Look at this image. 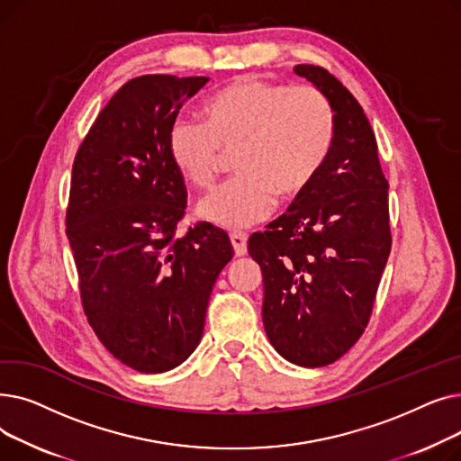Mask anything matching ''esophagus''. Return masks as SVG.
<instances>
[{
    "instance_id": "34e87169",
    "label": "esophagus",
    "mask_w": 461,
    "mask_h": 461,
    "mask_svg": "<svg viewBox=\"0 0 461 461\" xmlns=\"http://www.w3.org/2000/svg\"><path fill=\"white\" fill-rule=\"evenodd\" d=\"M230 239H231V245H233V250H235V256H245L247 254V240H249V237L245 235V233H240V231H233L231 235H230Z\"/></svg>"
}]
</instances>
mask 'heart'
Wrapping results in <instances>:
<instances>
[{"label": "heart", "instance_id": "obj_1", "mask_svg": "<svg viewBox=\"0 0 461 461\" xmlns=\"http://www.w3.org/2000/svg\"><path fill=\"white\" fill-rule=\"evenodd\" d=\"M205 123L174 121L167 153L185 181L211 188L224 153H233L239 174L200 205L205 221L243 230L267 218L282 200H294L327 162L336 121L327 96L316 87H292L239 78L203 106Z\"/></svg>", "mask_w": 461, "mask_h": 461}]
</instances>
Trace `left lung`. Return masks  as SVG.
<instances>
[{"mask_svg": "<svg viewBox=\"0 0 461 461\" xmlns=\"http://www.w3.org/2000/svg\"><path fill=\"white\" fill-rule=\"evenodd\" d=\"M295 75L332 106L336 134L318 177L249 239L263 273L261 318L273 348L304 368L332 365L365 332L391 254L389 183L370 121L329 70Z\"/></svg>", "mask_w": 461, "mask_h": 461, "instance_id": "8db88e82", "label": "left lung"}]
</instances>
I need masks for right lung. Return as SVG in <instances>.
I'll use <instances>...</instances> for the list:
<instances>
[{
	"label": "right lung",
	"mask_w": 461,
	"mask_h": 461,
	"mask_svg": "<svg viewBox=\"0 0 461 461\" xmlns=\"http://www.w3.org/2000/svg\"><path fill=\"white\" fill-rule=\"evenodd\" d=\"M207 77H138L103 108L72 164L67 237L89 325L132 370H174L198 348L226 231L176 226L186 190L167 153L183 104Z\"/></svg>",
	"instance_id": "right-lung-1"
}]
</instances>
